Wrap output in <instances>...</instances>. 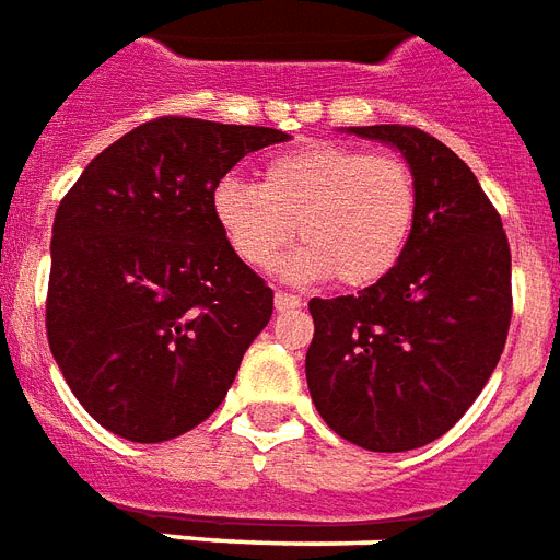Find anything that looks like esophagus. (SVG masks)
I'll return each mask as SVG.
<instances>
[{
    "instance_id": "obj_1",
    "label": "esophagus",
    "mask_w": 560,
    "mask_h": 560,
    "mask_svg": "<svg viewBox=\"0 0 560 560\" xmlns=\"http://www.w3.org/2000/svg\"><path fill=\"white\" fill-rule=\"evenodd\" d=\"M272 302H276V312H293V308H300L302 305L300 296H293V293H284V291L276 293Z\"/></svg>"
}]
</instances>
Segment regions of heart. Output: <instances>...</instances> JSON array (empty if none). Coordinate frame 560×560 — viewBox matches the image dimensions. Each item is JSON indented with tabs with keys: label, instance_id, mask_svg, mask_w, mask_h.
<instances>
[{
	"label": "heart",
	"instance_id": "b5f03b06",
	"mask_svg": "<svg viewBox=\"0 0 560 560\" xmlns=\"http://www.w3.org/2000/svg\"><path fill=\"white\" fill-rule=\"evenodd\" d=\"M210 207L246 267L269 269L296 234L302 246L284 260V279L335 276L343 288H368L397 267L412 237L418 186L395 156L320 142L272 156L258 186L219 180Z\"/></svg>",
	"mask_w": 560,
	"mask_h": 560
}]
</instances>
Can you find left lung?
Instances as JSON below:
<instances>
[{
	"label": "left lung",
	"instance_id": "left-lung-1",
	"mask_svg": "<svg viewBox=\"0 0 560 560\" xmlns=\"http://www.w3.org/2000/svg\"><path fill=\"white\" fill-rule=\"evenodd\" d=\"M347 132L407 160L416 228L385 279L308 302L305 380L338 436L397 454L448 433L495 371L511 326V246L478 177L430 132L400 124Z\"/></svg>",
	"mask_w": 560,
	"mask_h": 560
}]
</instances>
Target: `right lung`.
Returning <instances> with one entry per match:
<instances>
[{
	"mask_svg": "<svg viewBox=\"0 0 560 560\" xmlns=\"http://www.w3.org/2000/svg\"><path fill=\"white\" fill-rule=\"evenodd\" d=\"M272 127L156 118L97 153L52 222L47 338L85 412L165 442L225 400L272 317V291L228 246L210 196Z\"/></svg>",
	"mask_w": 560,
	"mask_h": 560,
	"instance_id": "1",
	"label": "right lung"
}]
</instances>
